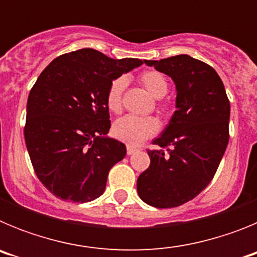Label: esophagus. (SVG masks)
Wrapping results in <instances>:
<instances>
[{
	"mask_svg": "<svg viewBox=\"0 0 257 257\" xmlns=\"http://www.w3.org/2000/svg\"><path fill=\"white\" fill-rule=\"evenodd\" d=\"M136 151H138V149L134 148V147H130V145L127 147V154H128V156H131V154H134Z\"/></svg>",
	"mask_w": 257,
	"mask_h": 257,
	"instance_id": "esophagus-1",
	"label": "esophagus"
}]
</instances>
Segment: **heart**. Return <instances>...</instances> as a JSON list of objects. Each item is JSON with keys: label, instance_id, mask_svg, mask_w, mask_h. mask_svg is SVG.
<instances>
[{"label": "heart", "instance_id": "obj_1", "mask_svg": "<svg viewBox=\"0 0 257 257\" xmlns=\"http://www.w3.org/2000/svg\"><path fill=\"white\" fill-rule=\"evenodd\" d=\"M140 82L147 91L156 99H161L167 94L169 82L163 74L157 70H145L140 76ZM127 85L124 76L118 77L110 83L106 92V105L112 112H119L122 108V94ZM163 109L166 106H162ZM113 135L115 139L121 140L128 145H140L144 140L156 135L158 131V122L153 117H136L124 115L113 124Z\"/></svg>", "mask_w": 257, "mask_h": 257}]
</instances>
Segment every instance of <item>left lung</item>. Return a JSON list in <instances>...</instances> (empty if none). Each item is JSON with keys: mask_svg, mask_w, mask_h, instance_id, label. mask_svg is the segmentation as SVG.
I'll use <instances>...</instances> for the list:
<instances>
[{"mask_svg": "<svg viewBox=\"0 0 257 257\" xmlns=\"http://www.w3.org/2000/svg\"><path fill=\"white\" fill-rule=\"evenodd\" d=\"M176 86V110L148 151L151 165L138 178L139 197L171 208L187 203L207 187L229 142L230 103L216 70L189 55L144 60Z\"/></svg>", "mask_w": 257, "mask_h": 257, "instance_id": "1", "label": "left lung"}]
</instances>
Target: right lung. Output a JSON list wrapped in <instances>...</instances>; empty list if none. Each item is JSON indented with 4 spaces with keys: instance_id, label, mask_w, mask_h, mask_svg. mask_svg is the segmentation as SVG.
Returning a JSON list of instances; mask_svg holds the SVG:
<instances>
[{
    "instance_id": "1",
    "label": "right lung",
    "mask_w": 257,
    "mask_h": 257,
    "mask_svg": "<svg viewBox=\"0 0 257 257\" xmlns=\"http://www.w3.org/2000/svg\"><path fill=\"white\" fill-rule=\"evenodd\" d=\"M142 64L81 49L42 70L29 92L24 138L37 178L55 197L83 203L103 194L109 170L126 156V145L106 136V92Z\"/></svg>"
}]
</instances>
